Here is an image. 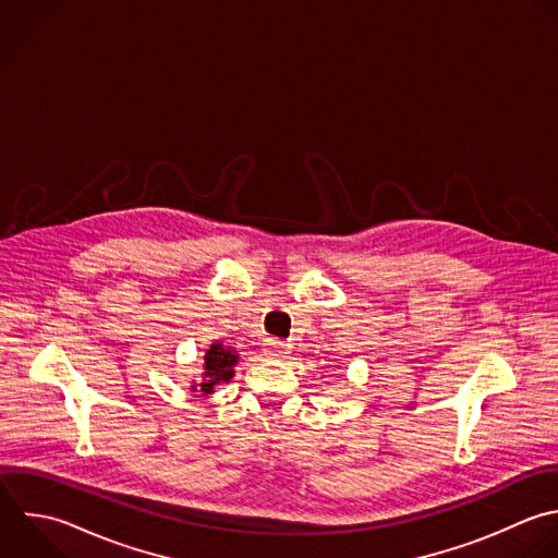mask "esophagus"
Masks as SVG:
<instances>
[{"label": "esophagus", "instance_id": "obj_1", "mask_svg": "<svg viewBox=\"0 0 558 558\" xmlns=\"http://www.w3.org/2000/svg\"><path fill=\"white\" fill-rule=\"evenodd\" d=\"M263 352L269 356V359H284L287 356V345L278 339H267L263 343Z\"/></svg>", "mask_w": 558, "mask_h": 558}]
</instances>
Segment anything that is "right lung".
Returning a JSON list of instances; mask_svg holds the SVG:
<instances>
[{
	"label": "right lung",
	"mask_w": 558,
	"mask_h": 558,
	"mask_svg": "<svg viewBox=\"0 0 558 558\" xmlns=\"http://www.w3.org/2000/svg\"><path fill=\"white\" fill-rule=\"evenodd\" d=\"M202 374H199V380H193L191 383V391H197L202 396H210L215 393V387L221 385V383H228L232 380L234 376V365L239 361V356L234 354L232 348H226L223 343H213L204 359H202Z\"/></svg>",
	"instance_id": "add662e5"
}]
</instances>
